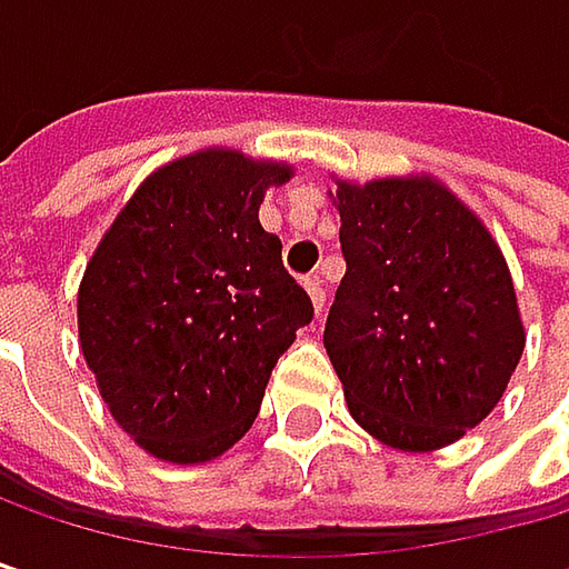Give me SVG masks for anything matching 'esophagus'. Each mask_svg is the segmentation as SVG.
<instances>
[{
	"instance_id": "1",
	"label": "esophagus",
	"mask_w": 569,
	"mask_h": 569,
	"mask_svg": "<svg viewBox=\"0 0 569 569\" xmlns=\"http://www.w3.org/2000/svg\"><path fill=\"white\" fill-rule=\"evenodd\" d=\"M302 286H306V292H309V299H312V309H316V312H322V306H326V289H322V280H319V277H309Z\"/></svg>"
}]
</instances>
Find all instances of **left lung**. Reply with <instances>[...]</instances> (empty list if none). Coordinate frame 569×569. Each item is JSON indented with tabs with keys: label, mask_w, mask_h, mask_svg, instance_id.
Returning a JSON list of instances; mask_svg holds the SVG:
<instances>
[{
	"label": "left lung",
	"mask_w": 569,
	"mask_h": 569,
	"mask_svg": "<svg viewBox=\"0 0 569 569\" xmlns=\"http://www.w3.org/2000/svg\"><path fill=\"white\" fill-rule=\"evenodd\" d=\"M336 200L346 277L322 342L349 411L392 448H445L488 418L520 362L508 263L441 183H339Z\"/></svg>",
	"instance_id": "left-lung-1"
}]
</instances>
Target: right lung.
I'll list each match as a JSON object with an SVG mask.
<instances>
[{"label":"right lung","instance_id":"add662e5","mask_svg":"<svg viewBox=\"0 0 569 569\" xmlns=\"http://www.w3.org/2000/svg\"><path fill=\"white\" fill-rule=\"evenodd\" d=\"M283 164L203 151L148 177L98 243L78 336L114 421L154 458L197 465L240 441L312 299L260 227Z\"/></svg>","mask_w":569,"mask_h":569}]
</instances>
